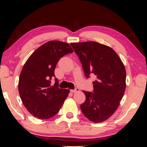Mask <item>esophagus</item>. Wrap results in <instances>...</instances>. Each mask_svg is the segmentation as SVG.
<instances>
[{
    "mask_svg": "<svg viewBox=\"0 0 147 147\" xmlns=\"http://www.w3.org/2000/svg\"><path fill=\"white\" fill-rule=\"evenodd\" d=\"M79 91H80V89L78 88H76L75 89H73V90H71L72 93H76V92H78Z\"/></svg>",
    "mask_w": 147,
    "mask_h": 147,
    "instance_id": "34e87169",
    "label": "esophagus"
}]
</instances>
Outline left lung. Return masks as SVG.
<instances>
[{"mask_svg": "<svg viewBox=\"0 0 147 147\" xmlns=\"http://www.w3.org/2000/svg\"><path fill=\"white\" fill-rule=\"evenodd\" d=\"M82 64L86 78L96 76L93 91H83L86 101L80 105L84 115L93 123L107 120L115 113L126 89V69L111 47L95 41L72 43Z\"/></svg>", "mask_w": 147, "mask_h": 147, "instance_id": "left-lung-1", "label": "left lung"}]
</instances>
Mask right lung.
I'll return each mask as SVG.
<instances>
[{"label": "right lung", "mask_w": 147, "mask_h": 147, "mask_svg": "<svg viewBox=\"0 0 147 147\" xmlns=\"http://www.w3.org/2000/svg\"><path fill=\"white\" fill-rule=\"evenodd\" d=\"M73 53L70 45L50 41L37 49L27 59L19 80V93L30 113L40 119L53 117L68 96L69 89L58 88V80L51 85L59 59Z\"/></svg>", "instance_id": "add662e5"}]
</instances>
